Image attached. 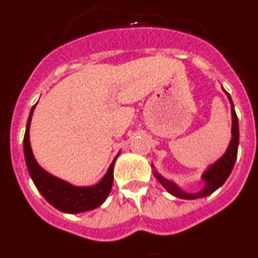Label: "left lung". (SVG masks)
<instances>
[{
  "mask_svg": "<svg viewBox=\"0 0 258 258\" xmlns=\"http://www.w3.org/2000/svg\"><path fill=\"white\" fill-rule=\"evenodd\" d=\"M227 97H228L229 102H231V111H232V139L229 143L228 148H227L226 153L220 157L216 162H214L213 165H210L207 170L202 174V178L205 181V186L203 189L198 192H186L183 191L181 187L176 185L174 182L169 181V179L164 178L161 174L155 172V177L160 181L164 187L172 194V196L177 197L181 199H198L207 197L210 194H213L216 189H219L223 183L226 182V179L232 172V168L235 165L236 156H237V147H239V122H237V115L235 112V107H233L232 99L229 97L228 93L226 92Z\"/></svg>",
  "mask_w": 258,
  "mask_h": 258,
  "instance_id": "obj_1",
  "label": "left lung"
}]
</instances>
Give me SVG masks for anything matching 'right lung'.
<instances>
[{
  "mask_svg": "<svg viewBox=\"0 0 258 258\" xmlns=\"http://www.w3.org/2000/svg\"><path fill=\"white\" fill-rule=\"evenodd\" d=\"M35 106H32L30 111L29 120L26 124V133L23 138V151H25V160L27 169H29L30 177L35 183L36 189L40 191L45 201L51 203L55 209L60 210L62 213L68 214H79L85 213L89 210H94L101 206L107 196L110 194L112 186V168H114V161L109 166V169L103 176V178L94 186H73L69 182H66L57 177L52 176L48 172H45L43 168H40L36 160L34 159L32 149L30 146V123H31L32 112Z\"/></svg>",
  "mask_w": 258,
  "mask_h": 258,
  "instance_id": "obj_1",
  "label": "right lung"
}]
</instances>
